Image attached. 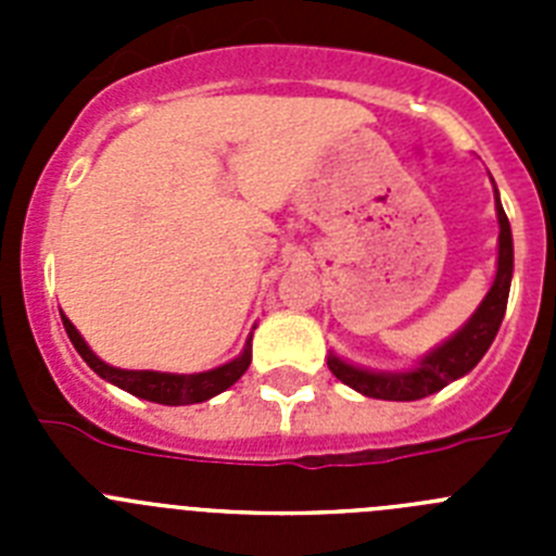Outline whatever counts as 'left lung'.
<instances>
[{"label": "left lung", "mask_w": 556, "mask_h": 556, "mask_svg": "<svg viewBox=\"0 0 556 556\" xmlns=\"http://www.w3.org/2000/svg\"><path fill=\"white\" fill-rule=\"evenodd\" d=\"M495 214H498V269H495V281L484 301L473 312L465 326L443 342V345L431 351L429 356L420 358V365L406 372H372L353 367L342 362L339 356H328V370L342 381L353 387L356 392L367 397H381V401H417V397L434 395L451 381L462 378L465 372L473 370L481 362V356L493 345L495 333H498L504 312H507L509 281H513V230L509 219L501 208L498 191H495Z\"/></svg>", "instance_id": "1"}]
</instances>
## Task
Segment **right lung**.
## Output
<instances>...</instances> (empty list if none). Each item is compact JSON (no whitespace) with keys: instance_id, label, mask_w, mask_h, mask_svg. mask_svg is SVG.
Listing matches in <instances>:
<instances>
[{"instance_id":"obj_1","label":"right lung","mask_w":556,"mask_h":556,"mask_svg":"<svg viewBox=\"0 0 556 556\" xmlns=\"http://www.w3.org/2000/svg\"><path fill=\"white\" fill-rule=\"evenodd\" d=\"M63 328H66L68 339L75 351L86 358V365L102 376L105 381L116 384L119 390L130 392L136 397H144V401H152V404H164V406H186V404H203L208 397L219 395V392L228 390L230 384H236L239 378L244 376V370L250 367V358H253V333L248 337V345L233 362L223 367H214V370L205 372H191V376H178V372H155V370H119V367L105 365L100 356H97L91 348L86 345V339L77 333V328L72 326L68 317H63Z\"/></svg>"}]
</instances>
